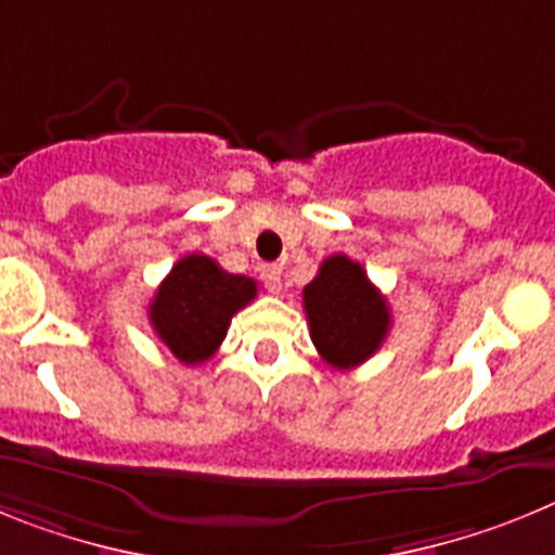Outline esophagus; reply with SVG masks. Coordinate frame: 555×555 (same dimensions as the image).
I'll return each mask as SVG.
<instances>
[{
    "mask_svg": "<svg viewBox=\"0 0 555 555\" xmlns=\"http://www.w3.org/2000/svg\"><path fill=\"white\" fill-rule=\"evenodd\" d=\"M259 279L264 282L268 293H282V268L279 264H262L259 268Z\"/></svg>",
    "mask_w": 555,
    "mask_h": 555,
    "instance_id": "esophagus-1",
    "label": "esophagus"
}]
</instances>
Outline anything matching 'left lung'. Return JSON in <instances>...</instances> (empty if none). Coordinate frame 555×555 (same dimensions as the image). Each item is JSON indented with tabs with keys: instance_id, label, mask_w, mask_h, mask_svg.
I'll return each instance as SVG.
<instances>
[{
	"instance_id": "left-lung-1",
	"label": "left lung",
	"mask_w": 555,
	"mask_h": 555,
	"mask_svg": "<svg viewBox=\"0 0 555 555\" xmlns=\"http://www.w3.org/2000/svg\"><path fill=\"white\" fill-rule=\"evenodd\" d=\"M305 312L318 354L332 369H354L383 346L391 310L365 276L363 264L335 254L305 287Z\"/></svg>"
}]
</instances>
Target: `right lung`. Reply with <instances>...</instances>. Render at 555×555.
<instances>
[{
  "mask_svg": "<svg viewBox=\"0 0 555 555\" xmlns=\"http://www.w3.org/2000/svg\"><path fill=\"white\" fill-rule=\"evenodd\" d=\"M254 298V279L223 271L206 254H190L158 284L147 315L158 340L184 365H197L218 351L234 312Z\"/></svg>",
  "mask_w": 555,
  "mask_h": 555,
  "instance_id": "1",
  "label": "right lung"
}]
</instances>
